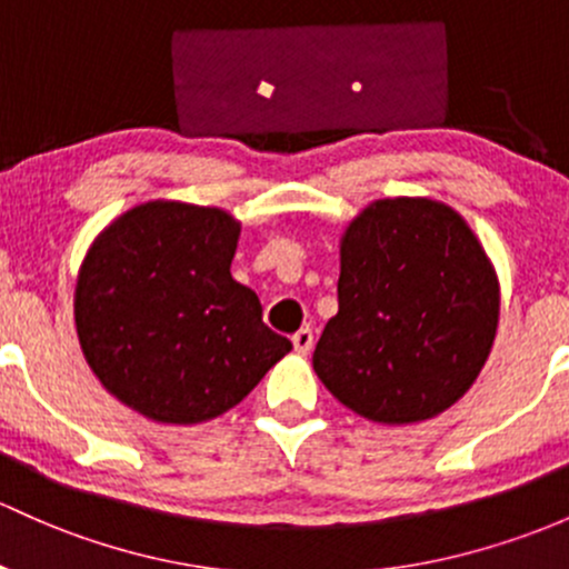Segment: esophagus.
<instances>
[{
	"mask_svg": "<svg viewBox=\"0 0 569 569\" xmlns=\"http://www.w3.org/2000/svg\"><path fill=\"white\" fill-rule=\"evenodd\" d=\"M311 345H315V333H311L309 328H301L298 333H292V347H296V352H301V356H307Z\"/></svg>",
	"mask_w": 569,
	"mask_h": 569,
	"instance_id": "obj_1",
	"label": "esophagus"
}]
</instances>
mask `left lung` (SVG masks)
Here are the masks:
<instances>
[{
	"instance_id": "8db88e82",
	"label": "left lung",
	"mask_w": 569,
	"mask_h": 569,
	"mask_svg": "<svg viewBox=\"0 0 569 569\" xmlns=\"http://www.w3.org/2000/svg\"><path fill=\"white\" fill-rule=\"evenodd\" d=\"M339 311L311 356L322 385L382 426L437 418L486 366L499 279L463 217L431 198L366 206L339 241Z\"/></svg>"
}]
</instances>
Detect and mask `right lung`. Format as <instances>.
I'll list each match as a JSON object with an SVG mask.
<instances>
[{"instance_id": "obj_1", "label": "right lung", "mask_w": 569, "mask_h": 569, "mask_svg": "<svg viewBox=\"0 0 569 569\" xmlns=\"http://www.w3.org/2000/svg\"><path fill=\"white\" fill-rule=\"evenodd\" d=\"M241 222L181 200H146L91 241L76 331L97 380L154 423L192 426L243 401L290 339L262 322L230 273Z\"/></svg>"}]
</instances>
